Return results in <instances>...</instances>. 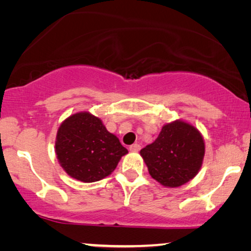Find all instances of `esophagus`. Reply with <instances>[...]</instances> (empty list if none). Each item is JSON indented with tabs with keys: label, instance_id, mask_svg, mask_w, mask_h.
<instances>
[{
	"label": "esophagus",
	"instance_id": "obj_1",
	"mask_svg": "<svg viewBox=\"0 0 251 251\" xmlns=\"http://www.w3.org/2000/svg\"><path fill=\"white\" fill-rule=\"evenodd\" d=\"M139 150H140L139 144H132V145L129 147V151H130V152H138Z\"/></svg>",
	"mask_w": 251,
	"mask_h": 251
}]
</instances>
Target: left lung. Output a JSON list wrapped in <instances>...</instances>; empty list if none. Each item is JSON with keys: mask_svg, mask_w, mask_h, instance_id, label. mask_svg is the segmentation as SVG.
Segmentation results:
<instances>
[{"mask_svg": "<svg viewBox=\"0 0 251 251\" xmlns=\"http://www.w3.org/2000/svg\"><path fill=\"white\" fill-rule=\"evenodd\" d=\"M153 179L179 187L197 176L204 157V140L190 123L176 120L162 126L157 138L140 151Z\"/></svg>", "mask_w": 251, "mask_h": 251, "instance_id": "8db88e82", "label": "left lung"}]
</instances>
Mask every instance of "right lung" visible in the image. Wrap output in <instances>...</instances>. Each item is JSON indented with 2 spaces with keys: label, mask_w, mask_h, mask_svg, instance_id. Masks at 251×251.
<instances>
[{
  "label": "right lung",
  "mask_w": 251,
  "mask_h": 251,
  "mask_svg": "<svg viewBox=\"0 0 251 251\" xmlns=\"http://www.w3.org/2000/svg\"><path fill=\"white\" fill-rule=\"evenodd\" d=\"M54 151L67 175L83 183L109 176L128 153L118 137L107 131L101 120L89 112L75 113L61 123Z\"/></svg>",
  "instance_id": "right-lung-1"
}]
</instances>
